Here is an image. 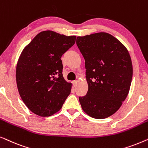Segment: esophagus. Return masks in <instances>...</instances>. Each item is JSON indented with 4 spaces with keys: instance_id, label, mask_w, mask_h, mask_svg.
<instances>
[{
    "instance_id": "34e87169",
    "label": "esophagus",
    "mask_w": 148,
    "mask_h": 148,
    "mask_svg": "<svg viewBox=\"0 0 148 148\" xmlns=\"http://www.w3.org/2000/svg\"><path fill=\"white\" fill-rule=\"evenodd\" d=\"M73 86L75 87V86H77V85L78 82L77 81H73Z\"/></svg>"
}]
</instances>
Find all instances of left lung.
Wrapping results in <instances>:
<instances>
[{
  "label": "left lung",
  "instance_id": "left-lung-1",
  "mask_svg": "<svg viewBox=\"0 0 148 148\" xmlns=\"http://www.w3.org/2000/svg\"><path fill=\"white\" fill-rule=\"evenodd\" d=\"M77 45L85 59L88 90L79 100L83 110L102 119L114 114L129 94L133 76L131 56L114 36L100 32L78 36Z\"/></svg>",
  "mask_w": 148,
  "mask_h": 148
}]
</instances>
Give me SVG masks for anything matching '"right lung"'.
I'll return each mask as SVG.
<instances>
[{"label": "right lung", "instance_id": "add662e5", "mask_svg": "<svg viewBox=\"0 0 148 148\" xmlns=\"http://www.w3.org/2000/svg\"><path fill=\"white\" fill-rule=\"evenodd\" d=\"M76 36L47 30L37 34L24 48L16 67V82L26 106L40 116L61 109L72 84L62 75V54L75 43Z\"/></svg>", "mask_w": 148, "mask_h": 148}]
</instances>
